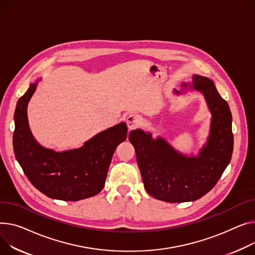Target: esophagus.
Returning a JSON list of instances; mask_svg holds the SVG:
<instances>
[{
	"mask_svg": "<svg viewBox=\"0 0 255 255\" xmlns=\"http://www.w3.org/2000/svg\"><path fill=\"white\" fill-rule=\"evenodd\" d=\"M127 126L129 129H134L139 126L140 124V118L139 116L135 115V114H130L128 117H127Z\"/></svg>",
	"mask_w": 255,
	"mask_h": 255,
	"instance_id": "esophagus-1",
	"label": "esophagus"
}]
</instances>
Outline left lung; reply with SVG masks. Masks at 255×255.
<instances>
[{
	"label": "left lung",
	"mask_w": 255,
	"mask_h": 255,
	"mask_svg": "<svg viewBox=\"0 0 255 255\" xmlns=\"http://www.w3.org/2000/svg\"><path fill=\"white\" fill-rule=\"evenodd\" d=\"M190 86L203 93L212 115L208 141L198 157H185L163 138L152 139L151 134L140 129L129 133L146 192L165 202L195 201L206 195L223 175L233 154L232 114L228 103L208 78L195 75Z\"/></svg>",
	"instance_id": "obj_1"
}]
</instances>
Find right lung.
<instances>
[{
    "label": "right lung",
    "mask_w": 255,
    "mask_h": 255,
    "mask_svg": "<svg viewBox=\"0 0 255 255\" xmlns=\"http://www.w3.org/2000/svg\"><path fill=\"white\" fill-rule=\"evenodd\" d=\"M37 83L17 101L14 114L13 149L31 184L49 198L79 201L104 189L112 157L127 137V125L120 123L98 133L80 148L54 151L41 146L28 127L26 108Z\"/></svg>",
    "instance_id": "1"
}]
</instances>
